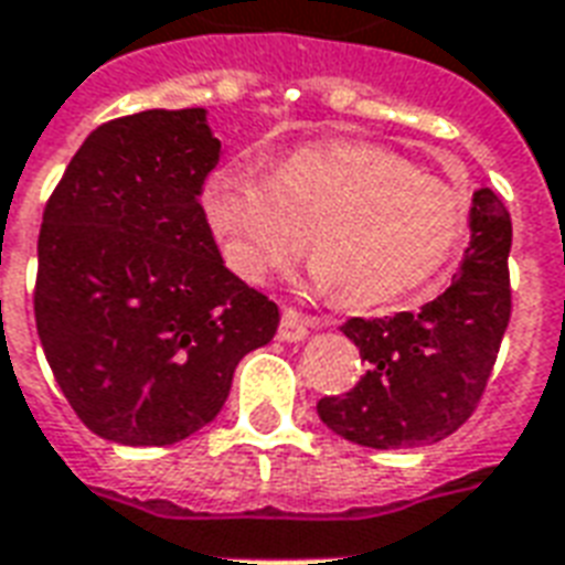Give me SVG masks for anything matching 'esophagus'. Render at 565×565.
<instances>
[{"label": "esophagus", "instance_id": "1", "mask_svg": "<svg viewBox=\"0 0 565 565\" xmlns=\"http://www.w3.org/2000/svg\"><path fill=\"white\" fill-rule=\"evenodd\" d=\"M326 323H329V320H323V317H305L299 315L296 308H284L281 326H278V338H281V341H302V338L308 335V329H320V326Z\"/></svg>", "mask_w": 565, "mask_h": 565}]
</instances>
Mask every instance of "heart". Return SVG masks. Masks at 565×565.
<instances>
[{
  "label": "heart",
  "mask_w": 565,
  "mask_h": 565,
  "mask_svg": "<svg viewBox=\"0 0 565 565\" xmlns=\"http://www.w3.org/2000/svg\"><path fill=\"white\" fill-rule=\"evenodd\" d=\"M203 209L224 260L263 284L305 254L315 284L347 305L395 302L437 278L470 233L467 191L374 143H305L275 170L230 158L206 177Z\"/></svg>",
  "instance_id": "obj_1"
}]
</instances>
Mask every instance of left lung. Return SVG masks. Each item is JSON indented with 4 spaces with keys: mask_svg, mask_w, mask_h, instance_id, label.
Wrapping results in <instances>:
<instances>
[{
    "mask_svg": "<svg viewBox=\"0 0 565 565\" xmlns=\"http://www.w3.org/2000/svg\"><path fill=\"white\" fill-rule=\"evenodd\" d=\"M509 248V209L479 188L452 287L416 315L350 317L341 326L367 371L347 395L320 398L326 428L367 449L431 446L458 431L482 398L512 315Z\"/></svg>",
    "mask_w": 565,
    "mask_h": 565,
    "instance_id": "1",
    "label": "left lung"
}]
</instances>
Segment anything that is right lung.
<instances>
[{"label": "right lung", "mask_w": 565, "mask_h": 565, "mask_svg": "<svg viewBox=\"0 0 565 565\" xmlns=\"http://www.w3.org/2000/svg\"><path fill=\"white\" fill-rule=\"evenodd\" d=\"M221 143L203 107L98 125L50 194L35 326L81 422L122 446H170L215 419L278 305L221 260L203 182Z\"/></svg>", "instance_id": "1"}]
</instances>
